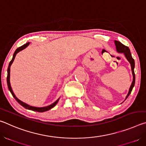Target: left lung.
I'll return each instance as SVG.
<instances>
[{
    "mask_svg": "<svg viewBox=\"0 0 146 146\" xmlns=\"http://www.w3.org/2000/svg\"><path fill=\"white\" fill-rule=\"evenodd\" d=\"M115 43L116 45V48H117V51L118 53H122L124 54V55L125 56V57L127 59V60L129 62V63L131 64V70H132V73L133 75V80L131 85V87L129 88V93H128L127 95L126 96V98L125 99L129 97V95H130V93H131V91L133 90V87L135 86V72H134V68H135V60L133 58L130 52V49H129L127 46H125L122 44L120 42H118L117 40H115Z\"/></svg>",
    "mask_w": 146,
    "mask_h": 146,
    "instance_id": "obj_1",
    "label": "left lung"
}]
</instances>
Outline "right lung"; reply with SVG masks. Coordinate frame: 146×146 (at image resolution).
<instances>
[{
  "label": "right lung",
  "instance_id": "obj_1",
  "mask_svg": "<svg viewBox=\"0 0 146 146\" xmlns=\"http://www.w3.org/2000/svg\"><path fill=\"white\" fill-rule=\"evenodd\" d=\"M29 44V42H28L26 43L25 44H24L23 46H22L21 47H19V48H17L15 51V53L13 54V58H12V60L10 61V62H9V66H8V76H7V83H8V89L10 91V92L11 93V95H13V97L15 98V100L18 102L20 104H21L22 106H23L24 108H25L26 109H28V110H32V111H36V112H44V111H48L49 110H50V109L53 108L54 106H55L56 104H57L58 101L59 99H58L56 101V102H55L54 103H53L52 104L49 105L48 106H46V107H44V108H35V107H32V106H29L28 104H26L22 102V101H21L20 100H19L18 98H17L15 95H14V93L13 92V91H12V89H11V85H10V81H9V78H10V66L11 65V64L13 63V62L14 60L15 59V56L17 55V53H19L20 51L23 50V49H25L27 46H28Z\"/></svg>",
  "mask_w": 146,
  "mask_h": 146
}]
</instances>
